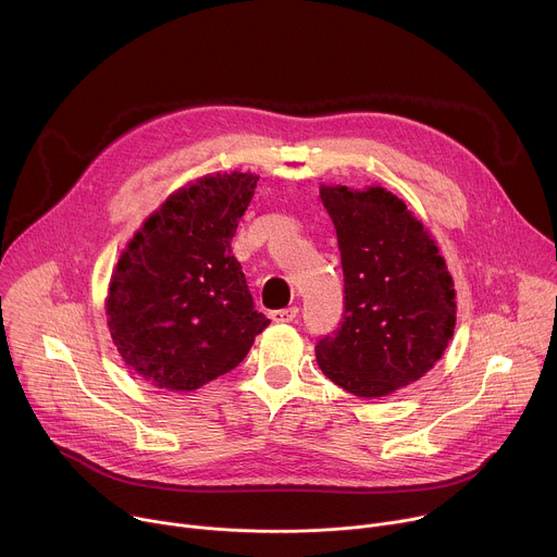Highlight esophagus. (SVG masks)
I'll use <instances>...</instances> for the list:
<instances>
[{"label": "esophagus", "mask_w": 557, "mask_h": 557, "mask_svg": "<svg viewBox=\"0 0 557 557\" xmlns=\"http://www.w3.org/2000/svg\"><path fill=\"white\" fill-rule=\"evenodd\" d=\"M299 308L297 306H288V308H277V310H271V320L277 322V324H288V322H295Z\"/></svg>", "instance_id": "esophagus-1"}]
</instances>
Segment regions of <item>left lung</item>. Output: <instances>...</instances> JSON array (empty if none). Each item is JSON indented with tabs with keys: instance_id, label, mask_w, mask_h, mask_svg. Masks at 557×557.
<instances>
[{
	"instance_id": "obj_1",
	"label": "left lung",
	"mask_w": 557,
	"mask_h": 557,
	"mask_svg": "<svg viewBox=\"0 0 557 557\" xmlns=\"http://www.w3.org/2000/svg\"><path fill=\"white\" fill-rule=\"evenodd\" d=\"M342 251L346 310L335 337L317 342L322 372L363 399L419 381L456 326V290L436 243L406 202L383 187L322 185Z\"/></svg>"
}]
</instances>
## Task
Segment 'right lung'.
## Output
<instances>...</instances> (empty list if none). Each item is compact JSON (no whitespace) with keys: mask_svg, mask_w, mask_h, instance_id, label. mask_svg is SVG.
Wrapping results in <instances>:
<instances>
[{"mask_svg":"<svg viewBox=\"0 0 557 557\" xmlns=\"http://www.w3.org/2000/svg\"><path fill=\"white\" fill-rule=\"evenodd\" d=\"M260 176L209 174L174 191L121 253L106 299L112 342L145 381L191 392L233 370L271 320L231 240Z\"/></svg>","mask_w":557,"mask_h":557,"instance_id":"obj_1","label":"right lung"}]
</instances>
